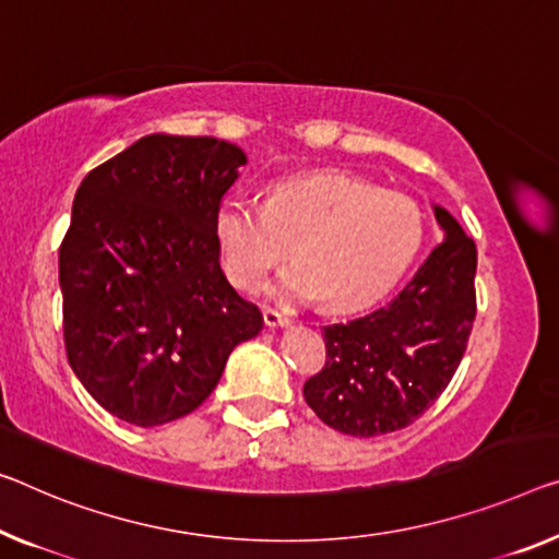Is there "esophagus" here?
Masks as SVG:
<instances>
[{"label":"esophagus","mask_w":559,"mask_h":559,"mask_svg":"<svg viewBox=\"0 0 559 559\" xmlns=\"http://www.w3.org/2000/svg\"><path fill=\"white\" fill-rule=\"evenodd\" d=\"M262 317H264V324H267L270 330H274V328H285V324H289V317L277 312V309H264Z\"/></svg>","instance_id":"esophagus-1"}]
</instances>
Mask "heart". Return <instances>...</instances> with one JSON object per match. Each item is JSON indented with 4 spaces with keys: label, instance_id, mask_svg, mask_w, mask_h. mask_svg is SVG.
I'll use <instances>...</instances> for the list:
<instances>
[{
    "label": "heart",
    "instance_id": "obj_1",
    "mask_svg": "<svg viewBox=\"0 0 559 559\" xmlns=\"http://www.w3.org/2000/svg\"><path fill=\"white\" fill-rule=\"evenodd\" d=\"M214 231L239 289H260L292 245L297 262L280 274L277 295L352 309L397 285L423 250L427 214L407 194L322 171L272 185L264 207L225 200Z\"/></svg>",
    "mask_w": 559,
    "mask_h": 559
}]
</instances>
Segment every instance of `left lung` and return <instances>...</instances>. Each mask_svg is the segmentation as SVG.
I'll list each match as a JSON object with an SVG mask.
<instances>
[{
  "label": "left lung",
  "mask_w": 559,
  "mask_h": 559,
  "mask_svg": "<svg viewBox=\"0 0 559 559\" xmlns=\"http://www.w3.org/2000/svg\"><path fill=\"white\" fill-rule=\"evenodd\" d=\"M444 229L407 287L388 305L324 328L328 359L305 382L314 415L337 432H397L435 405L457 372L477 314V247L448 210Z\"/></svg>",
  "instance_id": "1"
}]
</instances>
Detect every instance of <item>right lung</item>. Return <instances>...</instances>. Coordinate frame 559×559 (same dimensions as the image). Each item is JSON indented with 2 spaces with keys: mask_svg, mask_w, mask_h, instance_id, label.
<instances>
[{
  "mask_svg": "<svg viewBox=\"0 0 559 559\" xmlns=\"http://www.w3.org/2000/svg\"><path fill=\"white\" fill-rule=\"evenodd\" d=\"M247 165L214 136L147 134L82 179L59 247L67 359L136 427L190 415L262 312L219 267L214 214Z\"/></svg>",
  "mask_w": 559,
  "mask_h": 559,
  "instance_id": "obj_1",
  "label": "right lung"
}]
</instances>
